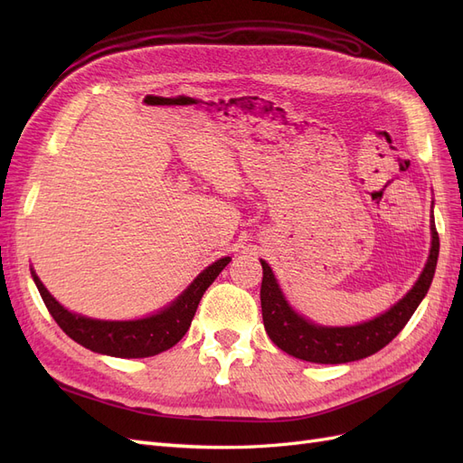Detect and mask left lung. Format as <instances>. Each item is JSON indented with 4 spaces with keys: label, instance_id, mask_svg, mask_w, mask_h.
I'll return each mask as SVG.
<instances>
[{
    "label": "left lung",
    "instance_id": "1",
    "mask_svg": "<svg viewBox=\"0 0 463 463\" xmlns=\"http://www.w3.org/2000/svg\"><path fill=\"white\" fill-rule=\"evenodd\" d=\"M430 253L415 286L386 313L355 326H318L298 315L286 301L269 262L260 260V307L266 334L282 352L303 361L322 363V365H338V363L357 361L381 352L408 325L430 288L440 247L434 218L430 222Z\"/></svg>",
    "mask_w": 463,
    "mask_h": 463
}]
</instances>
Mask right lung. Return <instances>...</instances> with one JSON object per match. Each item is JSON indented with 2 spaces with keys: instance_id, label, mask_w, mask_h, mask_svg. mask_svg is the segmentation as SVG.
Wrapping results in <instances>:
<instances>
[{
  "instance_id": "right-lung-1",
  "label": "right lung",
  "mask_w": 463,
  "mask_h": 463,
  "mask_svg": "<svg viewBox=\"0 0 463 463\" xmlns=\"http://www.w3.org/2000/svg\"><path fill=\"white\" fill-rule=\"evenodd\" d=\"M230 260L232 257H223L213 262L193 279L191 286L175 301L164 307L156 315L138 320H98L67 311L63 305L50 296V291L40 282L33 269L31 274L42 301L46 303L50 315L69 338L96 354L138 359L158 355L184 338L194 313H197L204 291L214 282L216 276L226 269Z\"/></svg>"
}]
</instances>
